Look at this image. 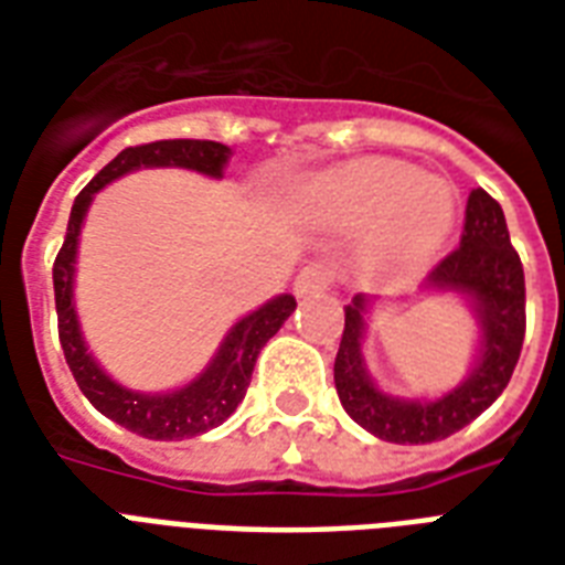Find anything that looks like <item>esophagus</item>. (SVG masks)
<instances>
[{
	"label": "esophagus",
	"instance_id": "esophagus-1",
	"mask_svg": "<svg viewBox=\"0 0 565 565\" xmlns=\"http://www.w3.org/2000/svg\"><path fill=\"white\" fill-rule=\"evenodd\" d=\"M328 284H331V273H328L326 264H310L305 266L296 278V296L299 299H308V296H317V292L328 290Z\"/></svg>",
	"mask_w": 565,
	"mask_h": 565
}]
</instances>
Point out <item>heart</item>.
I'll return each mask as SVG.
<instances>
[{
	"mask_svg": "<svg viewBox=\"0 0 565 565\" xmlns=\"http://www.w3.org/2000/svg\"><path fill=\"white\" fill-rule=\"evenodd\" d=\"M292 211L322 228H379L370 257L377 269H407L430 257L455 225V195L398 161H366L313 175L292 195Z\"/></svg>",
	"mask_w": 565,
	"mask_h": 565,
	"instance_id": "heart-1",
	"label": "heart"
}]
</instances>
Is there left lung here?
I'll return each instance as SVG.
<instances>
[{"label": "left lung", "instance_id": "1", "mask_svg": "<svg viewBox=\"0 0 565 565\" xmlns=\"http://www.w3.org/2000/svg\"><path fill=\"white\" fill-rule=\"evenodd\" d=\"M419 290L448 292L469 305L478 326V349L469 375L437 398H402L381 390L366 370L363 340L375 301L358 292L345 305V328L334 361L337 395L345 413L377 439L398 446L437 443L490 407L516 370L525 340V273L510 246L501 204L483 190L466 202L460 246L439 260Z\"/></svg>", "mask_w": 565, "mask_h": 565}]
</instances>
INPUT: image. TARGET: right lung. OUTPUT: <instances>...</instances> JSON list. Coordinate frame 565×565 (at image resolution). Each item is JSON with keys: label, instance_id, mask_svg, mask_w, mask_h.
<instances>
[{"label": "right lung", "instance_id": "obj_1", "mask_svg": "<svg viewBox=\"0 0 565 565\" xmlns=\"http://www.w3.org/2000/svg\"><path fill=\"white\" fill-rule=\"evenodd\" d=\"M228 158V146L213 143V140H158V143L128 146L75 195L64 246L55 257L52 281H55L57 337H61V349H64L75 384L102 416H108L146 439H163V443L190 439L228 419L246 395L257 354L296 310V299L290 292H281L237 319L228 328V334L222 337L220 349L213 352L207 366L188 384L167 390V393H140V390L122 386L102 370L99 361L87 349L78 310H75V260H78L84 216L90 211L96 193L128 172L179 167V170H193L207 179H222Z\"/></svg>", "mask_w": 565, "mask_h": 565}]
</instances>
